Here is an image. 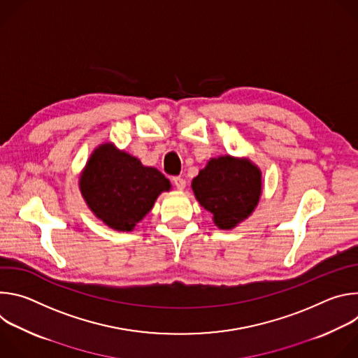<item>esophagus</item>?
I'll list each match as a JSON object with an SVG mask.
<instances>
[{
  "label": "esophagus",
  "mask_w": 358,
  "mask_h": 358,
  "mask_svg": "<svg viewBox=\"0 0 358 358\" xmlns=\"http://www.w3.org/2000/svg\"><path fill=\"white\" fill-rule=\"evenodd\" d=\"M173 184H174V187L176 188H178V189H184L185 188V180L182 178V177H173Z\"/></svg>",
  "instance_id": "1"
}]
</instances>
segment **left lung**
<instances>
[{
	"label": "left lung",
	"instance_id": "obj_1",
	"mask_svg": "<svg viewBox=\"0 0 358 358\" xmlns=\"http://www.w3.org/2000/svg\"><path fill=\"white\" fill-rule=\"evenodd\" d=\"M191 185L201 206L214 215L221 229H231L248 218L262 192L259 169L249 160L231 156L210 160Z\"/></svg>",
	"mask_w": 358,
	"mask_h": 358
}]
</instances>
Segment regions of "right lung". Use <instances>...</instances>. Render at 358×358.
Returning <instances> with one entry per match:
<instances>
[{
	"mask_svg": "<svg viewBox=\"0 0 358 358\" xmlns=\"http://www.w3.org/2000/svg\"><path fill=\"white\" fill-rule=\"evenodd\" d=\"M170 181L156 169L112 144L94 150L80 177V191L94 215L113 229L131 231Z\"/></svg>",
	"mask_w": 358,
	"mask_h": 358,
	"instance_id": "obj_1",
	"label": "right lung"
}]
</instances>
